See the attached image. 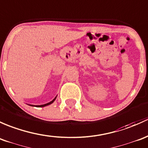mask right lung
Returning <instances> with one entry per match:
<instances>
[{
    "label": "right lung",
    "mask_w": 148,
    "mask_h": 148,
    "mask_svg": "<svg viewBox=\"0 0 148 148\" xmlns=\"http://www.w3.org/2000/svg\"><path fill=\"white\" fill-rule=\"evenodd\" d=\"M56 97H55V99H53V100H52V101H51L50 102V103H46V104H44V105H41V106H36V107H45V106H48V105H51V103H53V102L55 101V100H56ZM30 106H31V105H30Z\"/></svg>",
    "instance_id": "right-lung-1"
}]
</instances>
